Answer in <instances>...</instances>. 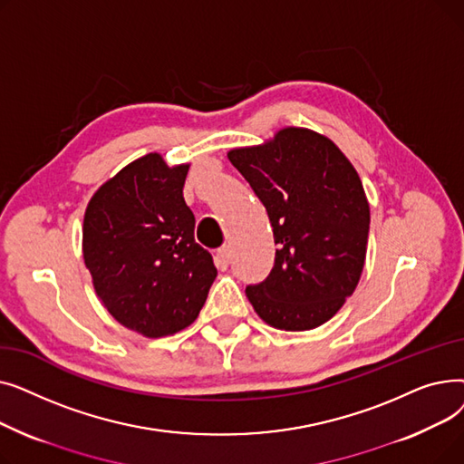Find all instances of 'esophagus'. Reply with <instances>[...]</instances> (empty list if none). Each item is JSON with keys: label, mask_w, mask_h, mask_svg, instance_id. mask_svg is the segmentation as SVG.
Listing matches in <instances>:
<instances>
[{"label": "esophagus", "mask_w": 464, "mask_h": 464, "mask_svg": "<svg viewBox=\"0 0 464 464\" xmlns=\"http://www.w3.org/2000/svg\"><path fill=\"white\" fill-rule=\"evenodd\" d=\"M216 261H218L219 266H222V269H226V266H227L229 261H231V250H229V246H222V248L216 250Z\"/></svg>", "instance_id": "1"}]
</instances>
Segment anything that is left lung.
Listing matches in <instances>:
<instances>
[{"instance_id": "8db88e82", "label": "left lung", "mask_w": 464, "mask_h": 464, "mask_svg": "<svg viewBox=\"0 0 464 464\" xmlns=\"http://www.w3.org/2000/svg\"><path fill=\"white\" fill-rule=\"evenodd\" d=\"M227 158L265 205L278 245L271 275L246 285L248 301L276 329L320 327L355 291L367 256L371 208L357 170L304 128Z\"/></svg>"}]
</instances>
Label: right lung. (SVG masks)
<instances>
[{
  "label": "right lung",
  "instance_id": "obj_1",
  "mask_svg": "<svg viewBox=\"0 0 464 464\" xmlns=\"http://www.w3.org/2000/svg\"><path fill=\"white\" fill-rule=\"evenodd\" d=\"M188 169L146 154L97 189L84 214L82 254L97 297L118 324L149 338L193 324L218 275L193 238Z\"/></svg>",
  "mask_w": 464,
  "mask_h": 464
}]
</instances>
